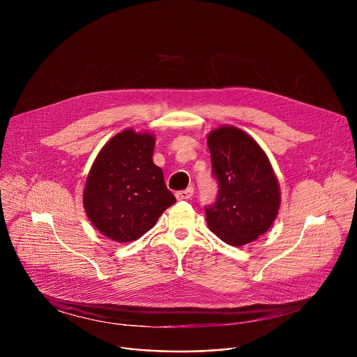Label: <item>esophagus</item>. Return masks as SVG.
<instances>
[{
	"label": "esophagus",
	"mask_w": 357,
	"mask_h": 357,
	"mask_svg": "<svg viewBox=\"0 0 357 357\" xmlns=\"http://www.w3.org/2000/svg\"><path fill=\"white\" fill-rule=\"evenodd\" d=\"M193 192H195V189H193L192 186H189V188H186V189H183V190L176 192L175 196H176L178 200H185V199H190V197L193 196Z\"/></svg>",
	"instance_id": "obj_1"
}]
</instances>
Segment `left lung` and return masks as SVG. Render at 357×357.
Returning <instances> with one entry per match:
<instances>
[{"label":"left lung","mask_w":357,"mask_h":357,"mask_svg":"<svg viewBox=\"0 0 357 357\" xmlns=\"http://www.w3.org/2000/svg\"><path fill=\"white\" fill-rule=\"evenodd\" d=\"M212 172L219 182L215 205L206 208L208 227L240 247L263 236L278 216L280 183L264 149L234 126L208 134Z\"/></svg>","instance_id":"left-lung-1"}]
</instances>
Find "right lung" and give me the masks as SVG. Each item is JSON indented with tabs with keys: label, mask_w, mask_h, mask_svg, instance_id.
<instances>
[{
	"label": "right lung",
	"mask_w": 357,
	"mask_h": 357,
	"mask_svg": "<svg viewBox=\"0 0 357 357\" xmlns=\"http://www.w3.org/2000/svg\"><path fill=\"white\" fill-rule=\"evenodd\" d=\"M155 135L127 128L100 149L83 190V208L106 237L128 243L155 226L176 202L152 161Z\"/></svg>",
	"instance_id": "add662e5"
}]
</instances>
